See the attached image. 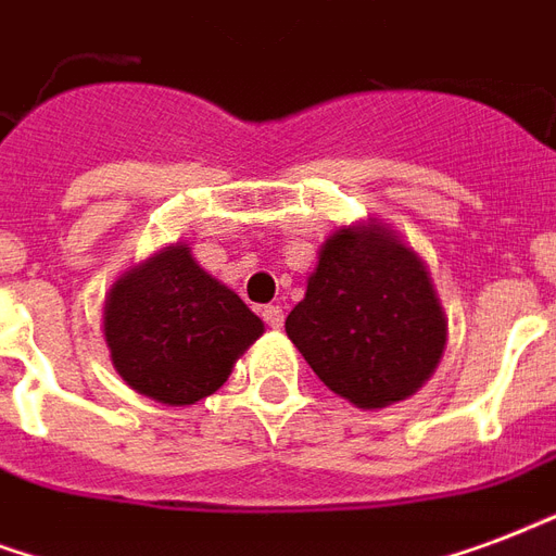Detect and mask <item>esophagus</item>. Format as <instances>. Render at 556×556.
I'll return each mask as SVG.
<instances>
[{"instance_id":"34e87169","label":"esophagus","mask_w":556,"mask_h":556,"mask_svg":"<svg viewBox=\"0 0 556 556\" xmlns=\"http://www.w3.org/2000/svg\"><path fill=\"white\" fill-rule=\"evenodd\" d=\"M262 320L270 326V329H282V320H286V312H282V306H265L262 308Z\"/></svg>"}]
</instances>
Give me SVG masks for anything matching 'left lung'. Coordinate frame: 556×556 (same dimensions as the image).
Returning a JSON list of instances; mask_svg holds the SVG:
<instances>
[{
	"mask_svg": "<svg viewBox=\"0 0 556 556\" xmlns=\"http://www.w3.org/2000/svg\"><path fill=\"white\" fill-rule=\"evenodd\" d=\"M286 332L329 391L384 408L434 372L446 315L414 250L381 227H350L324 244Z\"/></svg>",
	"mask_w": 556,
	"mask_h": 556,
	"instance_id": "1",
	"label": "left lung"
}]
</instances>
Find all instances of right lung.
<instances>
[{"label":"right lung","mask_w":556,"mask_h":556,"mask_svg":"<svg viewBox=\"0 0 556 556\" xmlns=\"http://www.w3.org/2000/svg\"><path fill=\"white\" fill-rule=\"evenodd\" d=\"M262 329L241 296L212 279L186 244L130 270L104 303L113 367L134 391L165 405H194L218 391Z\"/></svg>","instance_id":"1"}]
</instances>
